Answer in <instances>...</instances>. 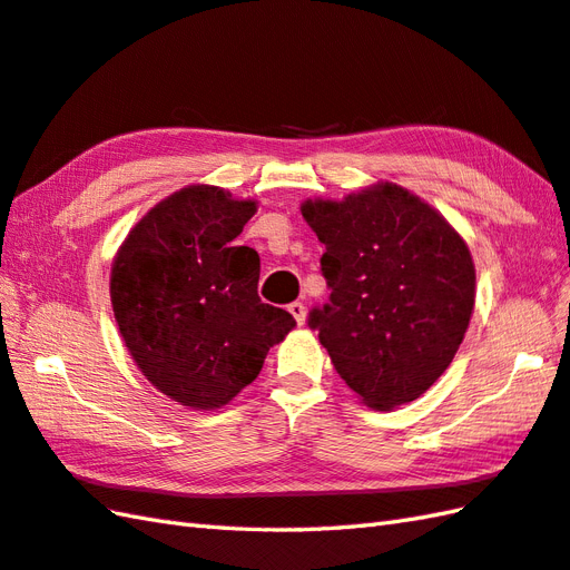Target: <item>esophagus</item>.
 I'll return each mask as SVG.
<instances>
[{
    "label": "esophagus",
    "mask_w": 570,
    "mask_h": 570,
    "mask_svg": "<svg viewBox=\"0 0 570 570\" xmlns=\"http://www.w3.org/2000/svg\"><path fill=\"white\" fill-rule=\"evenodd\" d=\"M288 313L296 317V323H298V325H303V323H306V306H303V303H301V301H294V303H288Z\"/></svg>",
    "instance_id": "obj_1"
}]
</instances>
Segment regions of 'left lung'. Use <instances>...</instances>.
<instances>
[{
    "mask_svg": "<svg viewBox=\"0 0 570 570\" xmlns=\"http://www.w3.org/2000/svg\"><path fill=\"white\" fill-rule=\"evenodd\" d=\"M303 218L325 245L330 288L308 313L337 374L368 407L420 399L464 340L475 269L461 235L395 184L345 202H306Z\"/></svg>",
    "mask_w": 570,
    "mask_h": 570,
    "instance_id": "8db88e82",
    "label": "left lung"
}]
</instances>
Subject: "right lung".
Returning <instances> with one entry per match:
<instances>
[{
  "mask_svg": "<svg viewBox=\"0 0 570 570\" xmlns=\"http://www.w3.org/2000/svg\"><path fill=\"white\" fill-rule=\"evenodd\" d=\"M255 210L218 187H187L157 204L114 259L111 303L130 356L194 410L233 401L296 325L262 303L259 255L235 245Z\"/></svg>",
  "mask_w": 570,
  "mask_h": 570,
  "instance_id": "obj_1",
  "label": "right lung"
}]
</instances>
